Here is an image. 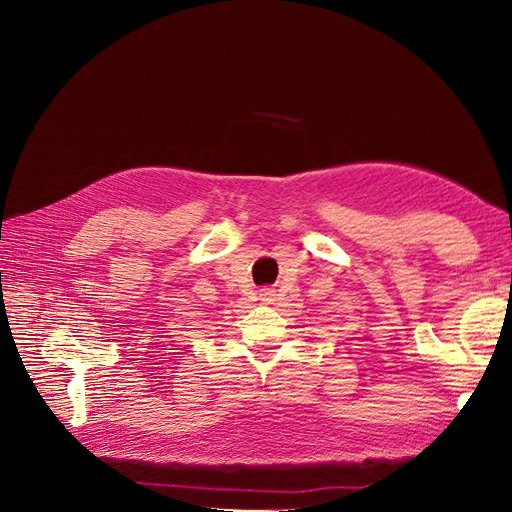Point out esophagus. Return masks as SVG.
<instances>
[{
  "label": "esophagus",
  "mask_w": 512,
  "mask_h": 512,
  "mask_svg": "<svg viewBox=\"0 0 512 512\" xmlns=\"http://www.w3.org/2000/svg\"><path fill=\"white\" fill-rule=\"evenodd\" d=\"M261 301H263V303H272V301H274V290H270V288L261 290Z\"/></svg>",
  "instance_id": "1"
}]
</instances>
